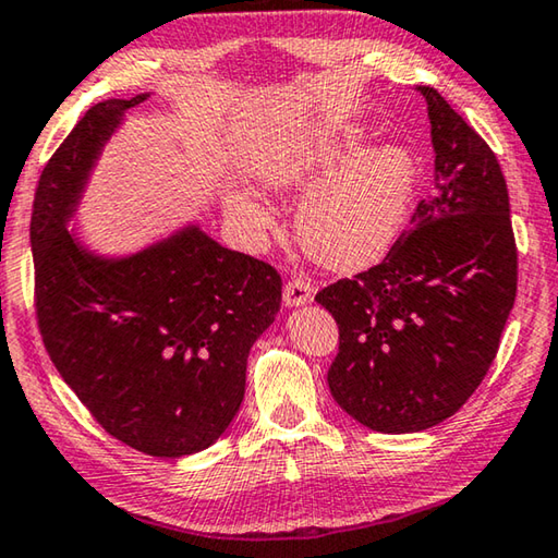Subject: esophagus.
Returning <instances> with one entry per match:
<instances>
[{"label":"esophagus","instance_id":"1","mask_svg":"<svg viewBox=\"0 0 558 558\" xmlns=\"http://www.w3.org/2000/svg\"><path fill=\"white\" fill-rule=\"evenodd\" d=\"M314 299V284L304 277H294L284 284V304L287 306H304Z\"/></svg>","mask_w":558,"mask_h":558}]
</instances>
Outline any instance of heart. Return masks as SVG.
Wrapping results in <instances>:
<instances>
[{
	"mask_svg": "<svg viewBox=\"0 0 558 558\" xmlns=\"http://www.w3.org/2000/svg\"><path fill=\"white\" fill-rule=\"evenodd\" d=\"M355 125L294 128L274 138L254 162V178L274 193H304L296 232L304 250L326 267L355 271L378 262L403 230L415 193L417 162L403 145L363 148ZM232 217L267 225L264 209L230 197Z\"/></svg>",
	"mask_w": 558,
	"mask_h": 558,
	"instance_id": "obj_1",
	"label": "heart"
}]
</instances>
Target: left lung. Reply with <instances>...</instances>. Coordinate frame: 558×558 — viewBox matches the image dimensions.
<instances>
[{
  "label": "left lung",
  "instance_id": "obj_1",
  "mask_svg": "<svg viewBox=\"0 0 558 558\" xmlns=\"http://www.w3.org/2000/svg\"><path fill=\"white\" fill-rule=\"evenodd\" d=\"M435 190L386 259L322 289L339 324L336 403L376 433H420L468 403L517 296L509 193L489 145L430 86Z\"/></svg>",
  "mask_w": 558,
  "mask_h": 558
}]
</instances>
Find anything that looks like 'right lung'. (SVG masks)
<instances>
[{"label":"right lung","instance_id":"1","mask_svg":"<svg viewBox=\"0 0 558 558\" xmlns=\"http://www.w3.org/2000/svg\"><path fill=\"white\" fill-rule=\"evenodd\" d=\"M145 98L90 106L41 170L34 304L53 365L96 423L133 450L175 460L230 427L246 355L279 312L281 277L197 225L118 259L66 230L106 141Z\"/></svg>","mask_w":558,"mask_h":558}]
</instances>
